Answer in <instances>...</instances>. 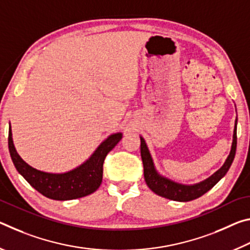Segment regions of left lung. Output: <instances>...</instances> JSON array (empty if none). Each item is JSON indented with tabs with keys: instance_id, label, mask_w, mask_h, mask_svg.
I'll use <instances>...</instances> for the list:
<instances>
[{
	"instance_id": "1",
	"label": "left lung",
	"mask_w": 250,
	"mask_h": 250,
	"mask_svg": "<svg viewBox=\"0 0 250 250\" xmlns=\"http://www.w3.org/2000/svg\"><path fill=\"white\" fill-rule=\"evenodd\" d=\"M236 124L235 122V129H234V140H232L231 151L226 162L224 166L219 168V170L211 175L208 179L205 180L201 183L186 186L174 183L167 179H164L161 175L156 173L153 162H152L151 155L147 150L146 145L143 138H141V158L143 163V170H145V180L146 185L149 186L150 189H152L155 194L160 196H163L168 200L172 201H179V202H188L195 198L204 195L206 192H208L213 186L217 183V182L222 179V177L226 174L227 171L229 170L232 161L235 158L236 153V146H237V130H236Z\"/></svg>"
}]
</instances>
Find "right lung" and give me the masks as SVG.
Wrapping results in <instances>:
<instances>
[{
	"label": "right lung",
	"mask_w": 250,
	"mask_h": 250,
	"mask_svg": "<svg viewBox=\"0 0 250 250\" xmlns=\"http://www.w3.org/2000/svg\"><path fill=\"white\" fill-rule=\"evenodd\" d=\"M122 134L110 135L83 166L62 174H50L29 167L21 159L12 140L11 126L8 129V150L16 170L37 192L56 201L74 200L89 195L97 191L103 182L104 162L107 154L121 140Z\"/></svg>",
	"instance_id": "1"
}]
</instances>
